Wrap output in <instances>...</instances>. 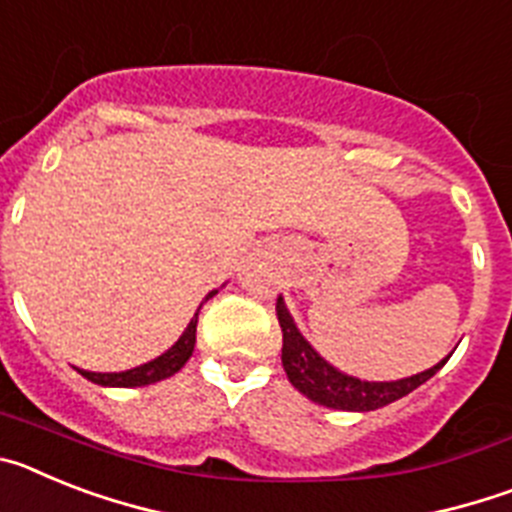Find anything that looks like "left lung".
I'll use <instances>...</instances> for the list:
<instances>
[{"label":"left lung","instance_id":"obj_1","mask_svg":"<svg viewBox=\"0 0 512 512\" xmlns=\"http://www.w3.org/2000/svg\"><path fill=\"white\" fill-rule=\"evenodd\" d=\"M277 318L279 328H282V366L289 382L295 384L302 395L310 397L318 405H325V408L354 410V413L384 408V405H390V402L418 390L420 384L428 382L449 361V356H446L428 372H420L408 379H397V382H361V379L348 377V374L333 369L325 359H320L318 351L297 330L282 297H277Z\"/></svg>","mask_w":512,"mask_h":512}]
</instances>
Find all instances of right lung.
Listing matches in <instances>:
<instances>
[{"instance_id": "right-lung-1", "label": "right lung", "mask_w": 512, "mask_h": 512, "mask_svg": "<svg viewBox=\"0 0 512 512\" xmlns=\"http://www.w3.org/2000/svg\"><path fill=\"white\" fill-rule=\"evenodd\" d=\"M212 295H215V292H210L205 300H210ZM197 318H200V310L194 312V318L189 320L182 338H179V341H176L166 354L158 356V359L148 361V364L143 366H135V369H128V372H120V374H97V372H84V369H79L81 377H87L89 382L94 384H102V387H146V384L161 382V379L171 377V374L179 372V369L189 361V356H192L194 341H197Z\"/></svg>"}]
</instances>
